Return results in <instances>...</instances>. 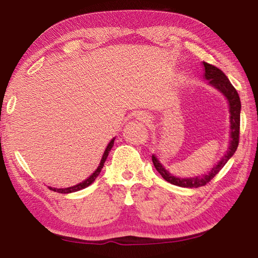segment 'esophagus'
Returning <instances> with one entry per match:
<instances>
[{"label":"esophagus","instance_id":"esophagus-1","mask_svg":"<svg viewBox=\"0 0 258 258\" xmlns=\"http://www.w3.org/2000/svg\"><path fill=\"white\" fill-rule=\"evenodd\" d=\"M139 118L142 119L143 122H148V120H149L148 115H145V114H139Z\"/></svg>","mask_w":258,"mask_h":258}]
</instances>
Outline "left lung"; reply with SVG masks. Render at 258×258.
I'll use <instances>...</instances> for the list:
<instances>
[{"label":"left lung","instance_id":"left-lung-1","mask_svg":"<svg viewBox=\"0 0 258 258\" xmlns=\"http://www.w3.org/2000/svg\"><path fill=\"white\" fill-rule=\"evenodd\" d=\"M205 66V77L207 80H209V84L213 85L215 88L220 90L226 98L228 99L229 103V112H230V144L227 153L223 156L218 164L211 169L208 174H205L203 176H196V178L190 179H180L175 178V176L171 175L168 171H166L162 164L159 162V160L155 158V155H152V161L158 170V172L162 175V178L168 181V182L172 183L174 185L183 186V188H198V186L206 185L209 181L213 180L214 176L219 172V171L224 168V165L227 163L231 156L236 152L237 146L239 143V130H240V98L237 90L233 85L230 84L229 79L226 77V75L221 72L215 66L207 63L204 61Z\"/></svg>","mask_w":258,"mask_h":258}]
</instances>
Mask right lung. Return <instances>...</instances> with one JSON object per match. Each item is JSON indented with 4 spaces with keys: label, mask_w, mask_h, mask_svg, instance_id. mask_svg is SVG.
Returning <instances> with one entry per match:
<instances>
[{
    "label": "right lung",
    "mask_w": 258,
    "mask_h": 258,
    "mask_svg": "<svg viewBox=\"0 0 258 258\" xmlns=\"http://www.w3.org/2000/svg\"><path fill=\"white\" fill-rule=\"evenodd\" d=\"M114 140H115V139H113L112 141H110V142H109L108 145H107V148H106L105 152H104V155H103V158H102V161H100V163H99V165H98L97 170H96L95 172H94L92 175H90L88 179H86V180L84 181V182L79 183V184H77V185L70 186V188H66V189H55V188H49V189H50V190H53V191H55V192H59V194H70V192H75V191H78V190H82V189L87 188L88 185H90V184H92V183L94 182L95 179L97 178L98 174L100 173V171H102L103 166H104V163H105V161H106V159H107V156H108L109 151H110V149L113 148V145H114Z\"/></svg>",
    "instance_id": "add662e5"
}]
</instances>
